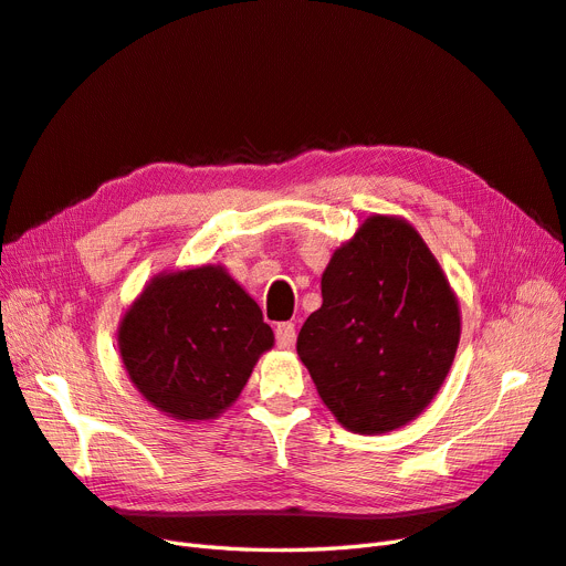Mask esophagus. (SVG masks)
<instances>
[{"label": "esophagus", "mask_w": 566, "mask_h": 566, "mask_svg": "<svg viewBox=\"0 0 566 566\" xmlns=\"http://www.w3.org/2000/svg\"><path fill=\"white\" fill-rule=\"evenodd\" d=\"M295 339H297V333H295V325H293V323H279V325H276V342H279V347L293 349V347H295Z\"/></svg>", "instance_id": "obj_1"}]
</instances>
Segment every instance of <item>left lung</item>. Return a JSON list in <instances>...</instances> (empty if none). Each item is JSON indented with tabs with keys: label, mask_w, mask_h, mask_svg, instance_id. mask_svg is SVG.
Returning <instances> with one entry per match:
<instances>
[{
	"label": "left lung",
	"mask_w": 566,
	"mask_h": 566,
	"mask_svg": "<svg viewBox=\"0 0 566 566\" xmlns=\"http://www.w3.org/2000/svg\"><path fill=\"white\" fill-rule=\"evenodd\" d=\"M321 295L297 354L323 403L358 434L413 420L447 378L460 339L458 300L420 233L403 219H366L335 250Z\"/></svg>",
	"instance_id": "obj_1"
}]
</instances>
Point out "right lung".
I'll list each match as a JSON object with an SVG mask.
<instances>
[{"label": "right lung", "instance_id": "right-lung-1", "mask_svg": "<svg viewBox=\"0 0 566 566\" xmlns=\"http://www.w3.org/2000/svg\"><path fill=\"white\" fill-rule=\"evenodd\" d=\"M134 387L177 420H210L243 391L273 347L262 310L221 266L165 273L119 323Z\"/></svg>", "mask_w": 566, "mask_h": 566}]
</instances>
